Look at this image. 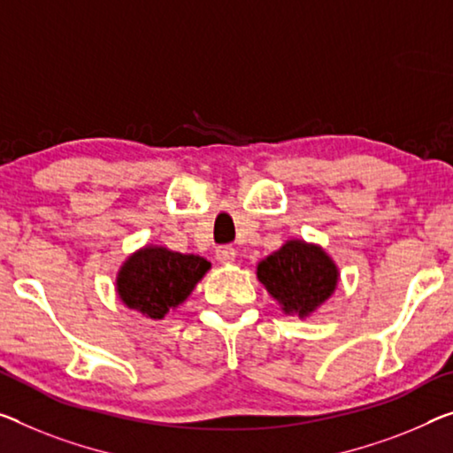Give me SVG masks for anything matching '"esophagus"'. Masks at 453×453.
I'll return each instance as SVG.
<instances>
[{
	"mask_svg": "<svg viewBox=\"0 0 453 453\" xmlns=\"http://www.w3.org/2000/svg\"><path fill=\"white\" fill-rule=\"evenodd\" d=\"M217 259L225 265H231L236 261V250L233 247H219L217 249Z\"/></svg>",
	"mask_w": 453,
	"mask_h": 453,
	"instance_id": "esophagus-1",
	"label": "esophagus"
}]
</instances>
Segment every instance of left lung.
Segmentation results:
<instances>
[{"label": "left lung", "instance_id": "1", "mask_svg": "<svg viewBox=\"0 0 453 453\" xmlns=\"http://www.w3.org/2000/svg\"><path fill=\"white\" fill-rule=\"evenodd\" d=\"M257 280L280 303L283 314L305 319L334 296L340 269L318 242L288 239L257 263Z\"/></svg>", "mask_w": 453, "mask_h": 453}]
</instances>
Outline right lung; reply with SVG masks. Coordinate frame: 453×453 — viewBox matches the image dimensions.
<instances>
[{
  "instance_id": "1",
  "label": "right lung",
  "mask_w": 453,
  "mask_h": 453,
  "mask_svg": "<svg viewBox=\"0 0 453 453\" xmlns=\"http://www.w3.org/2000/svg\"><path fill=\"white\" fill-rule=\"evenodd\" d=\"M208 271L211 263L200 255L143 245L121 263L115 291L125 308L159 322L190 297Z\"/></svg>"
}]
</instances>
